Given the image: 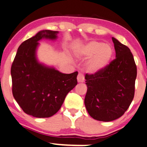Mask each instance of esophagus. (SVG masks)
<instances>
[{
  "mask_svg": "<svg viewBox=\"0 0 147 147\" xmlns=\"http://www.w3.org/2000/svg\"><path fill=\"white\" fill-rule=\"evenodd\" d=\"M84 81H85L84 75L82 73H79V75L77 76V81L79 83H83Z\"/></svg>",
  "mask_w": 147,
  "mask_h": 147,
  "instance_id": "esophagus-1",
  "label": "esophagus"
}]
</instances>
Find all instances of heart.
Segmentation results:
<instances>
[{
    "label": "heart",
    "mask_w": 147,
    "mask_h": 147,
    "mask_svg": "<svg viewBox=\"0 0 147 147\" xmlns=\"http://www.w3.org/2000/svg\"><path fill=\"white\" fill-rule=\"evenodd\" d=\"M79 54L85 58H91L86 68L90 73H97L109 65L114 52L110 45L99 41H91L82 47Z\"/></svg>",
    "instance_id": "b5f03b06"
}]
</instances>
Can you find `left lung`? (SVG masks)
Segmentation results:
<instances>
[{
    "mask_svg": "<svg viewBox=\"0 0 147 147\" xmlns=\"http://www.w3.org/2000/svg\"><path fill=\"white\" fill-rule=\"evenodd\" d=\"M116 58L102 71L86 74L85 105L95 120L110 122L122 116L134 96L137 69L130 50L112 38Z\"/></svg>",
    "mask_w": 147,
    "mask_h": 147,
    "instance_id": "1",
    "label": "left lung"
}]
</instances>
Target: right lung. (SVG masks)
<instances>
[{
  "mask_svg": "<svg viewBox=\"0 0 147 147\" xmlns=\"http://www.w3.org/2000/svg\"><path fill=\"white\" fill-rule=\"evenodd\" d=\"M58 33L42 30L25 40L19 46L11 66L13 97L25 113L36 118L55 114L68 92L77 85L78 72L62 73L37 60L39 41L56 40Z\"/></svg>",
  "mask_w": 147,
  "mask_h": 147,
  "instance_id": "add662e5",
  "label": "right lung"
}]
</instances>
